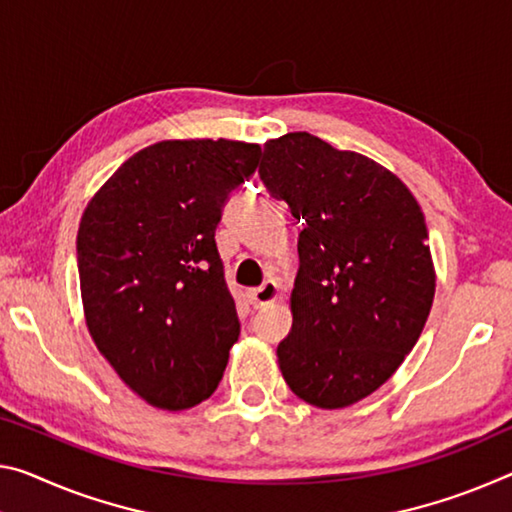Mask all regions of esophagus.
I'll use <instances>...</instances> for the list:
<instances>
[{"mask_svg":"<svg viewBox=\"0 0 512 512\" xmlns=\"http://www.w3.org/2000/svg\"><path fill=\"white\" fill-rule=\"evenodd\" d=\"M278 298H280V285H278V282H273V280L264 282L262 287L248 291V300H250V305H253V307H266V305L275 303Z\"/></svg>","mask_w":512,"mask_h":512,"instance_id":"obj_1","label":"esophagus"}]
</instances>
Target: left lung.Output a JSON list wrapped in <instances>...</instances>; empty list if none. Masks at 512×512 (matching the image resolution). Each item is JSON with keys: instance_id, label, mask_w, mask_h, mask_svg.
<instances>
[{"instance_id": "left-lung-1", "label": "left lung", "mask_w": 512, "mask_h": 512, "mask_svg": "<svg viewBox=\"0 0 512 512\" xmlns=\"http://www.w3.org/2000/svg\"><path fill=\"white\" fill-rule=\"evenodd\" d=\"M259 177L303 221L280 371L298 399L348 408L392 378L431 314L424 212L392 170L307 132L266 141Z\"/></svg>"}]
</instances>
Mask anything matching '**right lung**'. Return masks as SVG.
Masks as SVG:
<instances>
[{
    "instance_id": "obj_1",
    "label": "right lung",
    "mask_w": 512,
    "mask_h": 512,
    "mask_svg": "<svg viewBox=\"0 0 512 512\" xmlns=\"http://www.w3.org/2000/svg\"><path fill=\"white\" fill-rule=\"evenodd\" d=\"M259 157L257 143L159 141L132 154L81 216L88 332L120 380L154 408L189 410L221 383L239 319L216 225Z\"/></svg>"
}]
</instances>
